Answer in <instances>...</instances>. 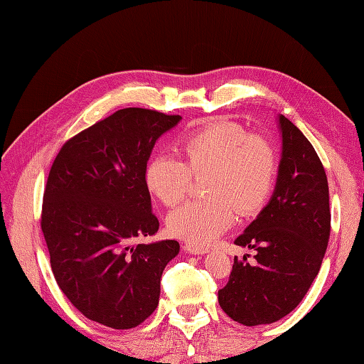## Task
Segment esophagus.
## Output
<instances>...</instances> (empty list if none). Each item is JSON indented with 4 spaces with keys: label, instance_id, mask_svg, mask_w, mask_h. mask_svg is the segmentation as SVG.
<instances>
[{
    "label": "esophagus",
    "instance_id": "obj_1",
    "mask_svg": "<svg viewBox=\"0 0 364 364\" xmlns=\"http://www.w3.org/2000/svg\"><path fill=\"white\" fill-rule=\"evenodd\" d=\"M183 249H184V252L189 253V255H205V253H208L206 247H200V245L191 244V242L189 244H184Z\"/></svg>",
    "mask_w": 364,
    "mask_h": 364
}]
</instances>
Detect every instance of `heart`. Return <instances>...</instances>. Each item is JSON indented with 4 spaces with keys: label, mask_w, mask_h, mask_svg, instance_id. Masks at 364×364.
<instances>
[{
    "label": "heart",
    "mask_w": 364,
    "mask_h": 364,
    "mask_svg": "<svg viewBox=\"0 0 364 364\" xmlns=\"http://www.w3.org/2000/svg\"><path fill=\"white\" fill-rule=\"evenodd\" d=\"M184 161L159 153L145 167V186L166 206L186 196L191 173L206 175V202H189L167 215L168 233L208 245L241 214L258 211L274 189L277 156L264 137L249 134L231 122H214L181 144Z\"/></svg>",
    "instance_id": "b5f03b06"
}]
</instances>
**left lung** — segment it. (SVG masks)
Segmentation results:
<instances>
[{
	"instance_id": "obj_1",
	"label": "left lung",
	"mask_w": 364,
	"mask_h": 364,
	"mask_svg": "<svg viewBox=\"0 0 364 364\" xmlns=\"http://www.w3.org/2000/svg\"><path fill=\"white\" fill-rule=\"evenodd\" d=\"M282 158L269 203L235 244L257 250L255 264L235 258L219 305L247 327L264 326L296 308L319 274L330 236L328 183L304 133L278 114Z\"/></svg>"
}]
</instances>
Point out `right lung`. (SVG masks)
Masks as SVG:
<instances>
[{
    "mask_svg": "<svg viewBox=\"0 0 364 364\" xmlns=\"http://www.w3.org/2000/svg\"><path fill=\"white\" fill-rule=\"evenodd\" d=\"M127 107L65 142L54 159L42 206V231L54 278L87 319L134 328L156 310L162 270L176 241L133 245L159 228L145 186L158 139L180 123Z\"/></svg>",
    "mask_w": 364,
    "mask_h": 364,
    "instance_id": "add662e5",
    "label": "right lung"
}]
</instances>
